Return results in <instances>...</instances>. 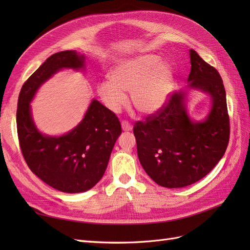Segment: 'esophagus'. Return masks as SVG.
<instances>
[{
	"instance_id": "obj_1",
	"label": "esophagus",
	"mask_w": 250,
	"mask_h": 250,
	"mask_svg": "<svg viewBox=\"0 0 250 250\" xmlns=\"http://www.w3.org/2000/svg\"><path fill=\"white\" fill-rule=\"evenodd\" d=\"M121 125H122V129L124 131H129V130L132 129V126L129 123H128L127 121H123V122L121 123Z\"/></svg>"
}]
</instances>
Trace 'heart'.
<instances>
[{
	"label": "heart",
	"mask_w": 250,
	"mask_h": 250,
	"mask_svg": "<svg viewBox=\"0 0 250 250\" xmlns=\"http://www.w3.org/2000/svg\"><path fill=\"white\" fill-rule=\"evenodd\" d=\"M155 55H140L118 63L110 72V80L100 82L97 94L112 112H119L127 103L130 92L134 108L150 116L160 110L168 99L173 82L172 67L160 62Z\"/></svg>",
	"instance_id": "obj_1"
}]
</instances>
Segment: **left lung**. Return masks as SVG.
<instances>
[{"label":"left lung","instance_id":"obj_1","mask_svg":"<svg viewBox=\"0 0 250 250\" xmlns=\"http://www.w3.org/2000/svg\"><path fill=\"white\" fill-rule=\"evenodd\" d=\"M188 87L211 98L202 122H193L186 109L187 93L173 94L153 115L133 126L138 156L144 170L157 185L184 188L200 180L221 160L229 141V117L220 74L190 50Z\"/></svg>","mask_w":250,"mask_h":250}]
</instances>
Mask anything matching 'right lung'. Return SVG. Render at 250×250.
<instances>
[{"label": "right lung", "instance_id": "1", "mask_svg": "<svg viewBox=\"0 0 250 250\" xmlns=\"http://www.w3.org/2000/svg\"><path fill=\"white\" fill-rule=\"evenodd\" d=\"M83 66L84 56L77 52L55 53L22 84L18 101V137L28 167L43 183L64 193L85 192L102 178L122 132L118 117L97 100L92 101L83 120L66 134L49 137L37 130L30 108L36 90L59 70Z\"/></svg>", "mask_w": 250, "mask_h": 250}]
</instances>
